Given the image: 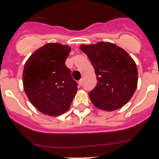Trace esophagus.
Masks as SVG:
<instances>
[{
    "label": "esophagus",
    "mask_w": 159,
    "mask_h": 159,
    "mask_svg": "<svg viewBox=\"0 0 159 159\" xmlns=\"http://www.w3.org/2000/svg\"><path fill=\"white\" fill-rule=\"evenodd\" d=\"M78 84H79L80 86H81L83 84V79H81L79 81H78Z\"/></svg>",
    "instance_id": "1"
}]
</instances>
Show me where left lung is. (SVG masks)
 <instances>
[{
  "instance_id": "left-lung-1",
  "label": "left lung",
  "mask_w": 159,
  "mask_h": 159,
  "mask_svg": "<svg viewBox=\"0 0 159 159\" xmlns=\"http://www.w3.org/2000/svg\"><path fill=\"white\" fill-rule=\"evenodd\" d=\"M97 78V84L89 92L91 102L99 109L111 111L129 102L138 84L135 62L125 50L109 42L81 45Z\"/></svg>"
}]
</instances>
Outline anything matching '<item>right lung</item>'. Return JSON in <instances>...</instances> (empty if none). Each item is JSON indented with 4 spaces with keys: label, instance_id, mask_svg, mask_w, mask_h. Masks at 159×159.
<instances>
[{
    "label": "right lung",
    "instance_id": "right-lung-1",
    "mask_svg": "<svg viewBox=\"0 0 159 159\" xmlns=\"http://www.w3.org/2000/svg\"><path fill=\"white\" fill-rule=\"evenodd\" d=\"M70 48L49 43L35 51L25 65L23 85L30 103L41 113L58 116L70 108L78 90L65 65Z\"/></svg>",
    "mask_w": 159,
    "mask_h": 159
}]
</instances>
